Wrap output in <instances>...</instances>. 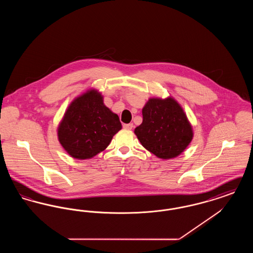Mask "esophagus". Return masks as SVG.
<instances>
[{"mask_svg":"<svg viewBox=\"0 0 253 253\" xmlns=\"http://www.w3.org/2000/svg\"><path fill=\"white\" fill-rule=\"evenodd\" d=\"M123 128L126 130H132L133 128V124L132 123H129V124H123Z\"/></svg>","mask_w":253,"mask_h":253,"instance_id":"34e87169","label":"esophagus"}]
</instances>
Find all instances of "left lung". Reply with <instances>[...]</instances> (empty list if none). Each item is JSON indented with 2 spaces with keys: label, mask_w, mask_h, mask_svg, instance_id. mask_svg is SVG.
<instances>
[{
  "label": "left lung",
  "mask_w": 253,
  "mask_h": 253,
  "mask_svg": "<svg viewBox=\"0 0 253 253\" xmlns=\"http://www.w3.org/2000/svg\"><path fill=\"white\" fill-rule=\"evenodd\" d=\"M143 121L134 129L140 143L162 159L178 157L191 143L193 128L180 104L171 96L150 98L142 109Z\"/></svg>",
  "instance_id": "left-lung-1"
}]
</instances>
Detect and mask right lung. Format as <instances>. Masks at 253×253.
I'll return each mask as SVG.
<instances>
[{
  "label": "right lung",
  "instance_id": "1",
  "mask_svg": "<svg viewBox=\"0 0 253 253\" xmlns=\"http://www.w3.org/2000/svg\"><path fill=\"white\" fill-rule=\"evenodd\" d=\"M120 118L103 103L95 89L76 97L58 128L63 149L76 159H88L104 151L121 129Z\"/></svg>",
  "mask_w": 253,
  "mask_h": 253
}]
</instances>
